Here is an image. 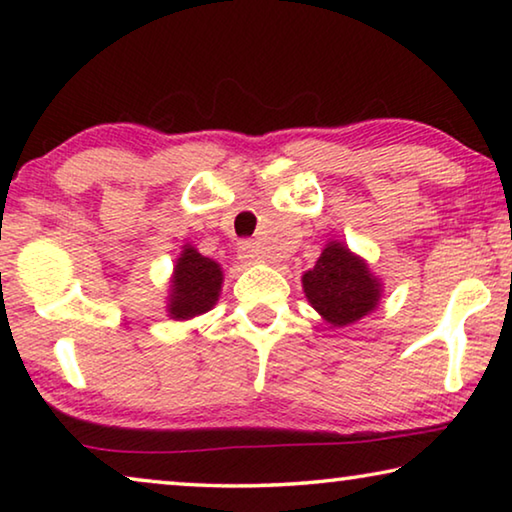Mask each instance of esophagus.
<instances>
[{"label": "esophagus", "mask_w": 512, "mask_h": 512, "mask_svg": "<svg viewBox=\"0 0 512 512\" xmlns=\"http://www.w3.org/2000/svg\"><path fill=\"white\" fill-rule=\"evenodd\" d=\"M237 253L244 264H262L264 262V253L259 250L257 244H253V241H244V244H239Z\"/></svg>", "instance_id": "esophagus-1"}]
</instances>
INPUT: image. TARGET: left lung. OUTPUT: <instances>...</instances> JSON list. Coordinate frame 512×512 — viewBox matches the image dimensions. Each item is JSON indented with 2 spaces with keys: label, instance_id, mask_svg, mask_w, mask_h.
I'll list each match as a JSON object with an SVG mask.
<instances>
[{
  "label": "left lung",
  "instance_id": "left-lung-1",
  "mask_svg": "<svg viewBox=\"0 0 512 512\" xmlns=\"http://www.w3.org/2000/svg\"><path fill=\"white\" fill-rule=\"evenodd\" d=\"M302 291L327 325L348 327L377 309L384 284L366 259L332 239L316 266L302 273Z\"/></svg>",
  "mask_w": 512,
  "mask_h": 512
}]
</instances>
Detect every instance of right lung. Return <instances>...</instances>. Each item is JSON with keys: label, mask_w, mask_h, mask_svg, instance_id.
I'll return each mask as SVG.
<instances>
[{"label": "right lung", "mask_w": 512, "mask_h": 512, "mask_svg": "<svg viewBox=\"0 0 512 512\" xmlns=\"http://www.w3.org/2000/svg\"><path fill=\"white\" fill-rule=\"evenodd\" d=\"M221 287V264L198 253L192 244H185L169 277L167 316L173 320H192L205 314L219 302Z\"/></svg>", "instance_id": "add662e5"}]
</instances>
